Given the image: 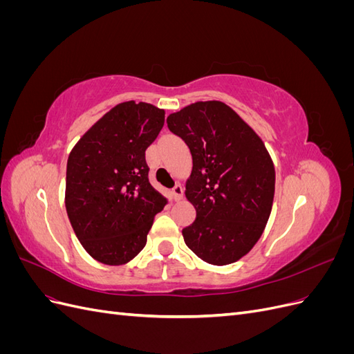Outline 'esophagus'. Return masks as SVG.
Masks as SVG:
<instances>
[{
  "mask_svg": "<svg viewBox=\"0 0 354 354\" xmlns=\"http://www.w3.org/2000/svg\"><path fill=\"white\" fill-rule=\"evenodd\" d=\"M171 196H173L174 201H180L181 198H183V187H181L180 185L174 186L173 189H171Z\"/></svg>",
  "mask_w": 354,
  "mask_h": 354,
  "instance_id": "esophagus-1",
  "label": "esophagus"
}]
</instances>
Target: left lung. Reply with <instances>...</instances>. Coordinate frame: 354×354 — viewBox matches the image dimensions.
Instances as JSON below:
<instances>
[{
  "instance_id": "obj_1",
  "label": "left lung",
  "mask_w": 354,
  "mask_h": 354,
  "mask_svg": "<svg viewBox=\"0 0 354 354\" xmlns=\"http://www.w3.org/2000/svg\"><path fill=\"white\" fill-rule=\"evenodd\" d=\"M192 153L186 198L196 218L186 245L214 266L238 261L260 239L274 196V167L261 138L223 102H198L167 118Z\"/></svg>"
}]
</instances>
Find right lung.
<instances>
[{
	"label": "right lung",
	"mask_w": 354,
	"mask_h": 354,
	"mask_svg": "<svg viewBox=\"0 0 354 354\" xmlns=\"http://www.w3.org/2000/svg\"><path fill=\"white\" fill-rule=\"evenodd\" d=\"M165 121L149 103L115 106L75 145L66 167V211L94 260L125 264L140 252L167 198L149 183L146 149Z\"/></svg>",
	"instance_id": "obj_1"
}]
</instances>
